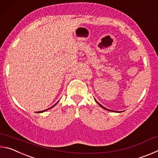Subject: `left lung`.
Masks as SVG:
<instances>
[{
	"instance_id": "8db88e82",
	"label": "left lung",
	"mask_w": 158,
	"mask_h": 158,
	"mask_svg": "<svg viewBox=\"0 0 158 158\" xmlns=\"http://www.w3.org/2000/svg\"><path fill=\"white\" fill-rule=\"evenodd\" d=\"M95 101H96V100H95ZM96 102H97V103H98V105H100V106H101V107H102V108H103V109H106V110H109V111H112V110H109V109H106V108H105V107H104V106H102V105H100V103H99V102H97V101H96ZM115 112H116V111H115Z\"/></svg>"
}]
</instances>
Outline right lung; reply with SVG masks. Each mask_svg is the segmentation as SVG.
Returning <instances> with one entry per match:
<instances>
[{"mask_svg":"<svg viewBox=\"0 0 158 158\" xmlns=\"http://www.w3.org/2000/svg\"><path fill=\"white\" fill-rule=\"evenodd\" d=\"M58 102H56V103L55 104V105H53V106H54L56 105V104L58 103ZM53 106H52V107H53ZM52 107H50V108H52ZM50 108H49V109H50ZM45 109V110H43V111H37V112H38V113H42V112H44V111H47V110H48V109Z\"/></svg>","mask_w":158,"mask_h":158,"instance_id":"right-lung-1","label":"right lung"}]
</instances>
